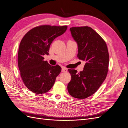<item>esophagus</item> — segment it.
I'll list each match as a JSON object with an SVG mask.
<instances>
[{
  "label": "esophagus",
  "instance_id": "34e87169",
  "mask_svg": "<svg viewBox=\"0 0 128 128\" xmlns=\"http://www.w3.org/2000/svg\"><path fill=\"white\" fill-rule=\"evenodd\" d=\"M68 71V69L65 68H62V72H66Z\"/></svg>",
  "mask_w": 128,
  "mask_h": 128
}]
</instances>
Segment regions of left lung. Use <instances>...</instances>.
<instances>
[{"instance_id": "obj_1", "label": "left lung", "mask_w": 128, "mask_h": 128, "mask_svg": "<svg viewBox=\"0 0 128 128\" xmlns=\"http://www.w3.org/2000/svg\"><path fill=\"white\" fill-rule=\"evenodd\" d=\"M70 30L78 45V57L86 64L78 73L76 70H68L71 80L68 90L73 98L83 99L96 92L105 80L109 55L106 42L92 28L72 27Z\"/></svg>"}]
</instances>
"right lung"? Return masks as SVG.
I'll list each match as a JSON object with an SVG mask.
<instances>
[{
  "label": "right lung",
  "instance_id": "right-lung-1",
  "mask_svg": "<svg viewBox=\"0 0 128 128\" xmlns=\"http://www.w3.org/2000/svg\"><path fill=\"white\" fill-rule=\"evenodd\" d=\"M66 29V26H38L28 32L22 40L18 65L24 83L33 93H45L54 84L62 68L58 65L52 66L44 61L43 56L48 55L52 42Z\"/></svg>",
  "mask_w": 128,
  "mask_h": 128
}]
</instances>
